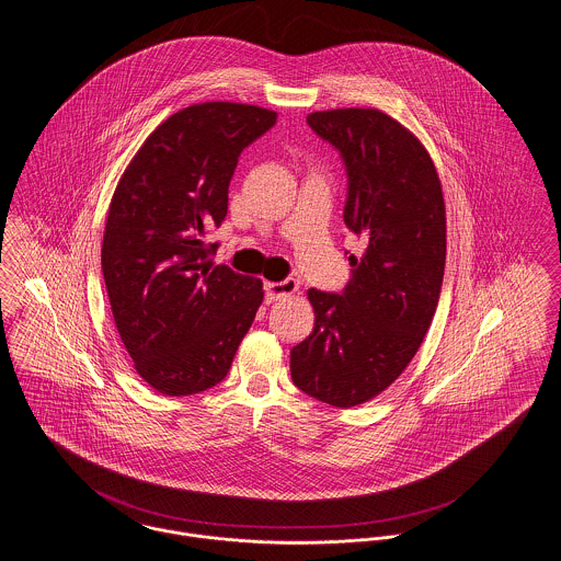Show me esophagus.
<instances>
[{
	"instance_id": "esophagus-1",
	"label": "esophagus",
	"mask_w": 561,
	"mask_h": 561,
	"mask_svg": "<svg viewBox=\"0 0 561 561\" xmlns=\"http://www.w3.org/2000/svg\"><path fill=\"white\" fill-rule=\"evenodd\" d=\"M299 290V284L295 279H286V282H266L264 284V299L266 302L279 301L286 297H293Z\"/></svg>"
}]
</instances>
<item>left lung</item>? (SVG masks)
<instances>
[{
  "instance_id": "1",
  "label": "left lung",
  "mask_w": 561,
  "mask_h": 561,
  "mask_svg": "<svg viewBox=\"0 0 561 561\" xmlns=\"http://www.w3.org/2000/svg\"><path fill=\"white\" fill-rule=\"evenodd\" d=\"M307 124L344 158L345 228L367 248L347 259L354 268L342 295L307 290L316 322L290 352V374L309 397L352 408L403 374L432 327L446 207L430 151L387 113L333 108Z\"/></svg>"
}]
</instances>
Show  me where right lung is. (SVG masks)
<instances>
[{
    "instance_id": "obj_1",
    "label": "right lung",
    "mask_w": 561,
    "mask_h": 561,
    "mask_svg": "<svg viewBox=\"0 0 561 561\" xmlns=\"http://www.w3.org/2000/svg\"><path fill=\"white\" fill-rule=\"evenodd\" d=\"M275 119L241 102L185 106L145 138L115 187L104 284L136 374L162 394L219 385L256 318L262 282L216 266L207 230L226 217L241 151Z\"/></svg>"
}]
</instances>
